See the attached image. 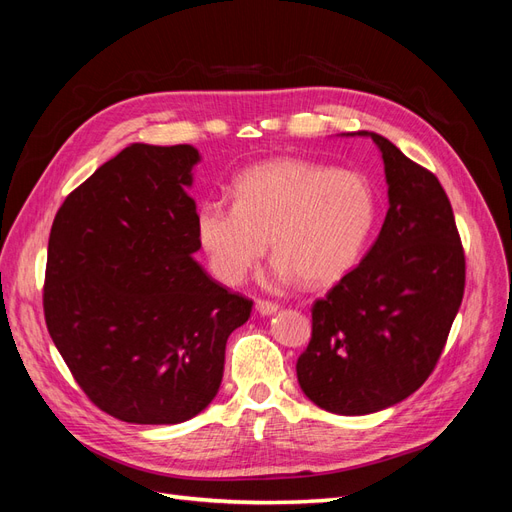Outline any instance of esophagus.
Wrapping results in <instances>:
<instances>
[{
    "mask_svg": "<svg viewBox=\"0 0 512 512\" xmlns=\"http://www.w3.org/2000/svg\"><path fill=\"white\" fill-rule=\"evenodd\" d=\"M256 312L262 316H271L277 312V305L271 301H256Z\"/></svg>",
    "mask_w": 512,
    "mask_h": 512,
    "instance_id": "esophagus-1",
    "label": "esophagus"
}]
</instances>
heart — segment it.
Masks as SVG:
<instances>
[{
    "instance_id": "heart-1",
    "label": "heart",
    "mask_w": 512,
    "mask_h": 512,
    "mask_svg": "<svg viewBox=\"0 0 512 512\" xmlns=\"http://www.w3.org/2000/svg\"><path fill=\"white\" fill-rule=\"evenodd\" d=\"M235 203L207 198L196 213V237L220 282H243L271 241L275 280L301 277L327 286L359 258L376 222V194L352 170L301 158L256 164L232 183Z\"/></svg>"
}]
</instances>
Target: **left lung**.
Listing matches in <instances>:
<instances>
[{
  "instance_id": "left-lung-1",
  "label": "left lung",
  "mask_w": 512,
  "mask_h": 512,
  "mask_svg": "<svg viewBox=\"0 0 512 512\" xmlns=\"http://www.w3.org/2000/svg\"><path fill=\"white\" fill-rule=\"evenodd\" d=\"M356 134L382 151L389 211L365 258L312 305V339L297 361L303 393L344 416L421 389L466 288V256L438 177L384 136Z\"/></svg>"
}]
</instances>
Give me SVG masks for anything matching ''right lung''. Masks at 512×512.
<instances>
[{
	"label": "right lung",
	"instance_id": "right-lung-1",
	"mask_svg": "<svg viewBox=\"0 0 512 512\" xmlns=\"http://www.w3.org/2000/svg\"><path fill=\"white\" fill-rule=\"evenodd\" d=\"M200 160L190 145L134 143L59 207L46 256L44 320L74 380L102 412L175 425L218 395L228 335L252 301L192 258Z\"/></svg>",
	"mask_w": 512,
	"mask_h": 512
}]
</instances>
